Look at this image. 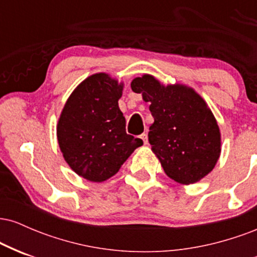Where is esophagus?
I'll return each mask as SVG.
<instances>
[{
  "mask_svg": "<svg viewBox=\"0 0 257 257\" xmlns=\"http://www.w3.org/2000/svg\"><path fill=\"white\" fill-rule=\"evenodd\" d=\"M139 138H140L141 140L144 141V144H145V145H146V144H147V134H145V133H144V134H141Z\"/></svg>",
  "mask_w": 257,
  "mask_h": 257,
  "instance_id": "1",
  "label": "esophagus"
}]
</instances>
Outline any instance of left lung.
<instances>
[{
    "instance_id": "1",
    "label": "left lung",
    "mask_w": 257,
    "mask_h": 257,
    "mask_svg": "<svg viewBox=\"0 0 257 257\" xmlns=\"http://www.w3.org/2000/svg\"><path fill=\"white\" fill-rule=\"evenodd\" d=\"M131 85L150 102L155 122L149 141L167 175L182 185L208 175L220 157L221 134L204 99L187 85H163L151 75Z\"/></svg>"
}]
</instances>
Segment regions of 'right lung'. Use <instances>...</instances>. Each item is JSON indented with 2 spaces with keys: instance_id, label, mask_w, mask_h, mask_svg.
<instances>
[{
  "instance_id": "right-lung-1",
  "label": "right lung",
  "mask_w": 257,
  "mask_h": 257,
  "mask_svg": "<svg viewBox=\"0 0 257 257\" xmlns=\"http://www.w3.org/2000/svg\"><path fill=\"white\" fill-rule=\"evenodd\" d=\"M123 83L104 72L94 73L77 85L67 99L57 125L60 151L77 175L102 182L143 145L126 134L118 107Z\"/></svg>"
}]
</instances>
